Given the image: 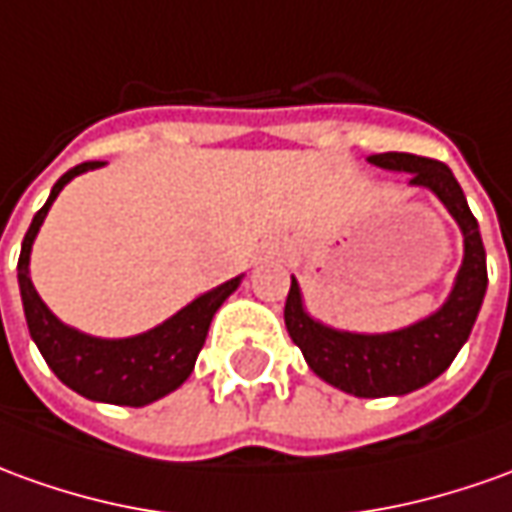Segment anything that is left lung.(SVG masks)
Returning <instances> with one entry per match:
<instances>
[{
  "label": "left lung",
  "instance_id": "left-lung-1",
  "mask_svg": "<svg viewBox=\"0 0 512 512\" xmlns=\"http://www.w3.org/2000/svg\"><path fill=\"white\" fill-rule=\"evenodd\" d=\"M370 164L393 172H410L412 186L435 192L463 231V264L457 270L449 298L424 320L407 329L384 334H357L331 329L303 309L301 287L292 278L284 323L292 343L303 351L306 365L323 382L359 398L407 396L438 379L449 368L474 329L479 306L488 290L485 248L477 217L465 203L463 189L446 164L412 153L370 155Z\"/></svg>",
  "mask_w": 512,
  "mask_h": 512
}]
</instances>
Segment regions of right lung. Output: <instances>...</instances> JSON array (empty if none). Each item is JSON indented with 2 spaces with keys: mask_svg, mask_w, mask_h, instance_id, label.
<instances>
[{
  "mask_svg": "<svg viewBox=\"0 0 512 512\" xmlns=\"http://www.w3.org/2000/svg\"><path fill=\"white\" fill-rule=\"evenodd\" d=\"M97 167H102V161H86L61 175V181L49 192V200L30 222L19 256L21 303H24L30 337L38 345L41 357L47 359L52 373L66 387H72L74 393L91 401L119 404V407H144L178 390L189 379L197 354L206 343L211 317L239 287L242 276L203 292L200 298L186 303L178 315H172L161 326L136 337L102 340V337H91L61 323L49 312V306L41 301V295L35 292L30 281V250H33L35 234L47 217L49 206L61 195L63 186L77 175Z\"/></svg>",
  "mask_w": 512,
  "mask_h": 512,
  "instance_id": "right-lung-1",
  "label": "right lung"
}]
</instances>
